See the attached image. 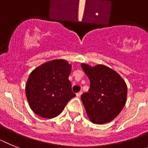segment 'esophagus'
I'll list each match as a JSON object with an SVG mask.
<instances>
[{
	"label": "esophagus",
	"mask_w": 148,
	"mask_h": 148,
	"mask_svg": "<svg viewBox=\"0 0 148 148\" xmlns=\"http://www.w3.org/2000/svg\"><path fill=\"white\" fill-rule=\"evenodd\" d=\"M82 94H83V92H78V93H77V97H80V96L82 95Z\"/></svg>",
	"instance_id": "esophagus-1"
}]
</instances>
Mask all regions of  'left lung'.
<instances>
[{"label":"left lung","instance_id":"1","mask_svg":"<svg viewBox=\"0 0 148 148\" xmlns=\"http://www.w3.org/2000/svg\"><path fill=\"white\" fill-rule=\"evenodd\" d=\"M90 80L88 92L81 100L88 119L96 124L110 122L121 112L127 101V86L115 71L103 65L81 64Z\"/></svg>","mask_w":148,"mask_h":148}]
</instances>
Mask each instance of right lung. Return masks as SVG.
<instances>
[{
  "instance_id": "1",
  "label": "right lung",
  "mask_w": 148,
  "mask_h": 148,
  "mask_svg": "<svg viewBox=\"0 0 148 148\" xmlns=\"http://www.w3.org/2000/svg\"><path fill=\"white\" fill-rule=\"evenodd\" d=\"M71 65L65 60L42 64L30 73L25 86L29 107L45 119L58 116L76 95L71 91L69 76Z\"/></svg>"
}]
</instances>
